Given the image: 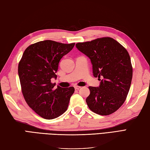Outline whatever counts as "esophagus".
<instances>
[{"label": "esophagus", "instance_id": "esophagus-1", "mask_svg": "<svg viewBox=\"0 0 150 150\" xmlns=\"http://www.w3.org/2000/svg\"><path fill=\"white\" fill-rule=\"evenodd\" d=\"M80 88H81V87H80V86H74V89L76 90H78L79 89H80Z\"/></svg>", "mask_w": 150, "mask_h": 150}]
</instances>
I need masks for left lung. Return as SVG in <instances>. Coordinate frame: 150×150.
<instances>
[{"label":"left lung","instance_id":"1","mask_svg":"<svg viewBox=\"0 0 150 150\" xmlns=\"http://www.w3.org/2000/svg\"><path fill=\"white\" fill-rule=\"evenodd\" d=\"M76 46L91 59L93 76L102 78L98 87H89L87 106L98 115L113 114L123 105L131 87L132 67L127 50L110 37L78 42Z\"/></svg>","mask_w":150,"mask_h":150}]
</instances>
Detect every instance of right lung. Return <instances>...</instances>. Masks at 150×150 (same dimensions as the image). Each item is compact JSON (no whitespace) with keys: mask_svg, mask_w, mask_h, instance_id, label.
<instances>
[{"mask_svg":"<svg viewBox=\"0 0 150 150\" xmlns=\"http://www.w3.org/2000/svg\"><path fill=\"white\" fill-rule=\"evenodd\" d=\"M75 43L40 41L28 46L18 64L22 94L33 111L46 120L60 116L67 110L73 87L63 88L51 82L57 78L59 63Z\"/></svg>","mask_w":150,"mask_h":150,"instance_id":"1","label":"right lung"}]
</instances>
